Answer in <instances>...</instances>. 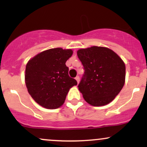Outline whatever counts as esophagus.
<instances>
[{"label": "esophagus", "instance_id": "1", "mask_svg": "<svg viewBox=\"0 0 147 147\" xmlns=\"http://www.w3.org/2000/svg\"><path fill=\"white\" fill-rule=\"evenodd\" d=\"M75 79L77 80V83H79V76H77V77H75Z\"/></svg>", "mask_w": 147, "mask_h": 147}]
</instances>
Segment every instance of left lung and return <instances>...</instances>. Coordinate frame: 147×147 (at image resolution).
I'll use <instances>...</instances> for the list:
<instances>
[{"mask_svg": "<svg viewBox=\"0 0 147 147\" xmlns=\"http://www.w3.org/2000/svg\"><path fill=\"white\" fill-rule=\"evenodd\" d=\"M84 74L78 85L86 102L104 106L115 99L125 82V64L115 52L104 47L92 46L77 51Z\"/></svg>", "mask_w": 147, "mask_h": 147, "instance_id": "obj_1", "label": "left lung"}]
</instances>
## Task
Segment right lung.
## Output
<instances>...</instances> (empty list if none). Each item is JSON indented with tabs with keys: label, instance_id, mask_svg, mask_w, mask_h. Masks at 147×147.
<instances>
[{
	"label": "right lung",
	"instance_id": "add662e5",
	"mask_svg": "<svg viewBox=\"0 0 147 147\" xmlns=\"http://www.w3.org/2000/svg\"><path fill=\"white\" fill-rule=\"evenodd\" d=\"M72 53L70 49H50L27 63L25 81L28 92L45 109H55L63 105L70 88L77 84L68 75L69 69L65 65Z\"/></svg>",
	"mask_w": 147,
	"mask_h": 147
}]
</instances>
